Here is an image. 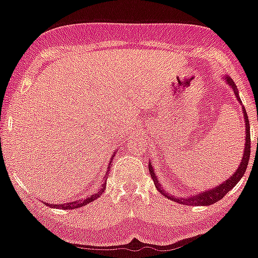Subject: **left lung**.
Masks as SVG:
<instances>
[{
  "instance_id": "obj_1",
  "label": "left lung",
  "mask_w": 258,
  "mask_h": 258,
  "mask_svg": "<svg viewBox=\"0 0 258 258\" xmlns=\"http://www.w3.org/2000/svg\"><path fill=\"white\" fill-rule=\"evenodd\" d=\"M226 83H228L229 86H232L233 91L234 93L237 95V100H240V97H238V92H237V88H236V84L233 83V80L230 78L226 76ZM244 117H245V127H246V145H245V151H244V157H242V161H241V165L238 166V169L237 171L233 174L229 179H226L224 183H221L220 186H217V187H213L212 190H208V191H204V192H200L198 196L196 197H187V198H175V197L169 196L167 192H165V190H162V187H159V183H158V179L157 176H155V172H154L153 167H151V163H149V169H150V175L151 178L154 179V183L157 186L158 191L163 194L165 197L170 198V200H174L176 202H179V204H190V205H198V206H209V205L212 204H216L217 201L222 200L226 194H228L230 190H232L234 186H236L240 179L244 176L245 171H246V167H248V162H249V157H250V125H249V119H248V115H246V111L244 108ZM258 143V142H257Z\"/></svg>"
}]
</instances>
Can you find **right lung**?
<instances>
[{
	"mask_svg": "<svg viewBox=\"0 0 258 258\" xmlns=\"http://www.w3.org/2000/svg\"><path fill=\"white\" fill-rule=\"evenodd\" d=\"M113 157H115V155H113ZM112 158H111V162H112ZM109 166H111V163H109ZM107 171H109V169L107 170ZM105 179H107V178H104L103 186H101L100 190H99L96 194H92V196L87 197L86 200H83V201H74V202H67V204H62V205H52V208H61L64 209V210H72V209H78V208H82V206H86L87 204L92 202V201H95L96 198H99V197L103 194V191H104V188H105Z\"/></svg>",
	"mask_w": 258,
	"mask_h": 258,
	"instance_id": "obj_1",
	"label": "right lung"
}]
</instances>
